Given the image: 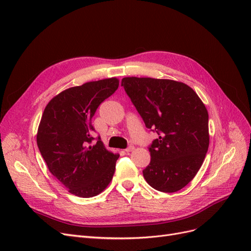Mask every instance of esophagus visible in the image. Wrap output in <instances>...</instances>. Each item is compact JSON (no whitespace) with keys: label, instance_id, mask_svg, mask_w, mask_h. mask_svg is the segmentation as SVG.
I'll return each mask as SVG.
<instances>
[{"label":"esophagus","instance_id":"obj_1","mask_svg":"<svg viewBox=\"0 0 251 251\" xmlns=\"http://www.w3.org/2000/svg\"><path fill=\"white\" fill-rule=\"evenodd\" d=\"M134 149H135V147H134V146H130V147H128L127 149H126L125 151H126V153H130V151H134Z\"/></svg>","mask_w":251,"mask_h":251}]
</instances>
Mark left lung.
<instances>
[{
  "mask_svg": "<svg viewBox=\"0 0 251 251\" xmlns=\"http://www.w3.org/2000/svg\"><path fill=\"white\" fill-rule=\"evenodd\" d=\"M121 86L148 128L159 137L149 148L143 177L157 191L175 193L200 170L209 146L208 112L186 83L151 77H125Z\"/></svg>",
  "mask_w": 251,
  "mask_h": 251,
  "instance_id": "8db88e82",
  "label": "left lung"
}]
</instances>
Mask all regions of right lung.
<instances>
[{"label": "right lung", "mask_w": 251, "mask_h": 251, "mask_svg": "<svg viewBox=\"0 0 251 251\" xmlns=\"http://www.w3.org/2000/svg\"><path fill=\"white\" fill-rule=\"evenodd\" d=\"M116 77L88 81L66 89L48 102L36 134L37 147L49 172L68 192L91 198L103 192L113 179L119 155L95 144L92 117L104 100L118 89Z\"/></svg>", "instance_id": "add662e5"}]
</instances>
